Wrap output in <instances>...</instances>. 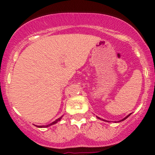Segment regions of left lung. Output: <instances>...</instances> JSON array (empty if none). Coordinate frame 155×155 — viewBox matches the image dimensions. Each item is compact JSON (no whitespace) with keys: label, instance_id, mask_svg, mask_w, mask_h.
I'll use <instances>...</instances> for the list:
<instances>
[{"label":"left lung","instance_id":"left-lung-1","mask_svg":"<svg viewBox=\"0 0 155 155\" xmlns=\"http://www.w3.org/2000/svg\"><path fill=\"white\" fill-rule=\"evenodd\" d=\"M130 115H131V113H130V114H129V115H127V116H126V117H125V118H123V119L120 120V121H118V122H120V121H124V120H125V119H126V118H128V117H129V116H130ZM97 118H99V119H101V118H99V117H97ZM103 121H105V120H103Z\"/></svg>","mask_w":155,"mask_h":155}]
</instances>
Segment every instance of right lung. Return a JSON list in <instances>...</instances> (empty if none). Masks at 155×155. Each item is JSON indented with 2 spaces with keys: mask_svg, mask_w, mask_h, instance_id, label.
<instances>
[{
  "mask_svg": "<svg viewBox=\"0 0 155 155\" xmlns=\"http://www.w3.org/2000/svg\"><path fill=\"white\" fill-rule=\"evenodd\" d=\"M61 118H62V116L60 117V118H58V119H56L55 121H53V122H51V124H48V125H46V126H37V127H47L53 125V124H56V123H58L59 121H61Z\"/></svg>",
  "mask_w": 155,
  "mask_h": 155,
  "instance_id": "obj_1",
  "label": "right lung"
}]
</instances>
